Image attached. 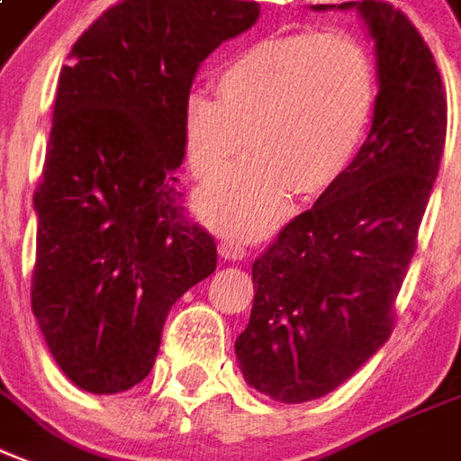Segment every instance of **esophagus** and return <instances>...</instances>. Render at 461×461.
Returning a JSON list of instances; mask_svg holds the SVG:
<instances>
[{
  "label": "esophagus",
  "mask_w": 461,
  "mask_h": 461,
  "mask_svg": "<svg viewBox=\"0 0 461 461\" xmlns=\"http://www.w3.org/2000/svg\"><path fill=\"white\" fill-rule=\"evenodd\" d=\"M218 255L223 259H243L248 252H245V248L240 243H230V240H223V243L218 245Z\"/></svg>",
  "instance_id": "obj_1"
}]
</instances>
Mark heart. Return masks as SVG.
<instances>
[{"label":"heart","instance_id":"b5f03b06","mask_svg":"<svg viewBox=\"0 0 461 461\" xmlns=\"http://www.w3.org/2000/svg\"><path fill=\"white\" fill-rule=\"evenodd\" d=\"M218 96L192 92L182 133L196 179H216L250 145L248 160L203 189L199 216L216 230L258 238L289 194H321L348 172L376 106V68L345 31L258 41L218 72Z\"/></svg>","mask_w":461,"mask_h":461}]
</instances>
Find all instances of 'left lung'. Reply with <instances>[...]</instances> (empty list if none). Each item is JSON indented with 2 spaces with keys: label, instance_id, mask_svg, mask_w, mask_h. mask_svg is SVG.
I'll return each instance as SVG.
<instances>
[{
  "label": "left lung",
  "instance_id": "left-lung-1",
  "mask_svg": "<svg viewBox=\"0 0 461 461\" xmlns=\"http://www.w3.org/2000/svg\"><path fill=\"white\" fill-rule=\"evenodd\" d=\"M313 9L362 14L379 95L348 172L252 262L258 289L235 355L245 382L282 403L330 393L389 340L447 133L440 72L406 14L379 0Z\"/></svg>",
  "mask_w": 461,
  "mask_h": 461
}]
</instances>
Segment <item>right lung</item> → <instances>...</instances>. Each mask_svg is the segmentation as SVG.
Instances as JSON below:
<instances>
[{
	"instance_id": "1",
	"label": "right lung",
	"mask_w": 461,
	"mask_h": 461,
	"mask_svg": "<svg viewBox=\"0 0 461 461\" xmlns=\"http://www.w3.org/2000/svg\"><path fill=\"white\" fill-rule=\"evenodd\" d=\"M258 2L121 0L62 65L31 306L65 376L119 393L150 375L169 309L216 269L177 186L194 75L258 21Z\"/></svg>"
}]
</instances>
